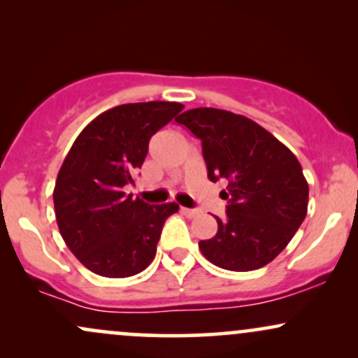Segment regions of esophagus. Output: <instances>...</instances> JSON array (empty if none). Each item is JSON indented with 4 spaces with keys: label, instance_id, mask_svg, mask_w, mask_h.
I'll use <instances>...</instances> for the list:
<instances>
[{
    "label": "esophagus",
    "instance_id": "obj_1",
    "mask_svg": "<svg viewBox=\"0 0 358 358\" xmlns=\"http://www.w3.org/2000/svg\"><path fill=\"white\" fill-rule=\"evenodd\" d=\"M180 212H182L185 217H190V219H192V217L199 215V210H196V208H187V207H182V208H180Z\"/></svg>",
    "mask_w": 358,
    "mask_h": 358
}]
</instances>
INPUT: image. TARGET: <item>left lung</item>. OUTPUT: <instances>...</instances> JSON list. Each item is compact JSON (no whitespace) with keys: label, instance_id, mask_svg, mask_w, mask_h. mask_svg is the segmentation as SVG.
<instances>
[{"label":"left lung","instance_id":"left-lung-1","mask_svg":"<svg viewBox=\"0 0 358 358\" xmlns=\"http://www.w3.org/2000/svg\"><path fill=\"white\" fill-rule=\"evenodd\" d=\"M202 141L210 182L225 178L227 217L199 248L212 264L254 271L289 244L308 210V183L298 158L269 131L241 114L196 108L175 119Z\"/></svg>","mask_w":358,"mask_h":358}]
</instances>
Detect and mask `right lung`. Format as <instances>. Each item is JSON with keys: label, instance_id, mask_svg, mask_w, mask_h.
I'll return each instance as SVG.
<instances>
[{"label": "right lung", "instance_id": "obj_1", "mask_svg": "<svg viewBox=\"0 0 358 358\" xmlns=\"http://www.w3.org/2000/svg\"><path fill=\"white\" fill-rule=\"evenodd\" d=\"M183 104L165 101L122 104L82 129L57 175L53 205L59 231L82 264L104 278L145 271L175 202L150 205L126 195L156 131Z\"/></svg>", "mask_w": 358, "mask_h": 358}]
</instances>
